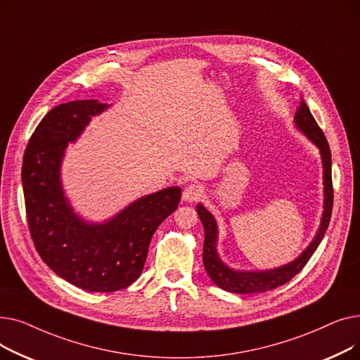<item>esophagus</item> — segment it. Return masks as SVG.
<instances>
[{"instance_id":"obj_1","label":"esophagus","mask_w":360,"mask_h":360,"mask_svg":"<svg viewBox=\"0 0 360 360\" xmlns=\"http://www.w3.org/2000/svg\"><path fill=\"white\" fill-rule=\"evenodd\" d=\"M202 186L198 184H191V185H186L184 188V193H182V200L186 202H194L197 200H200V197L202 195Z\"/></svg>"}]
</instances>
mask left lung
Wrapping results in <instances>:
<instances>
[{"label": "left lung", "instance_id": "left-lung-1", "mask_svg": "<svg viewBox=\"0 0 360 360\" xmlns=\"http://www.w3.org/2000/svg\"><path fill=\"white\" fill-rule=\"evenodd\" d=\"M295 127L302 132L311 143H314L321 156L323 163V185H324V200H323V214H321L319 226L315 236L308 247L302 251L293 261L285 266L266 269V270H238L228 266L219 254V226L213 213L201 202L197 204V213L204 228V247H202V262L207 274L210 276L213 283L220 289L232 293H264L285 285L292 277H295L305 264L309 261L312 254L316 251L318 245L323 240L327 228L330 224L333 212V181H331V151L327 143L324 132L321 131L312 113L300 98L296 109Z\"/></svg>", "mask_w": 360, "mask_h": 360}]
</instances>
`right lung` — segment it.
Segmentation results:
<instances>
[{
    "label": "right lung",
    "instance_id": "1",
    "mask_svg": "<svg viewBox=\"0 0 360 360\" xmlns=\"http://www.w3.org/2000/svg\"><path fill=\"white\" fill-rule=\"evenodd\" d=\"M110 106L96 99L55 106L36 127L22 167L36 251L56 276L87 292H117L132 285L143 271L151 236L181 200V188L172 185L134 200L102 221L74 210L61 176L65 151L91 118Z\"/></svg>",
    "mask_w": 360,
    "mask_h": 360
}]
</instances>
